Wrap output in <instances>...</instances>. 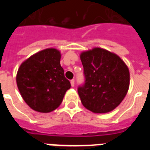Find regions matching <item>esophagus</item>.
Returning <instances> with one entry per match:
<instances>
[{
  "label": "esophagus",
  "mask_w": 150,
  "mask_h": 150,
  "mask_svg": "<svg viewBox=\"0 0 150 150\" xmlns=\"http://www.w3.org/2000/svg\"><path fill=\"white\" fill-rule=\"evenodd\" d=\"M71 87H74V86H75V80H74V79L71 80Z\"/></svg>",
  "instance_id": "esophagus-1"
}]
</instances>
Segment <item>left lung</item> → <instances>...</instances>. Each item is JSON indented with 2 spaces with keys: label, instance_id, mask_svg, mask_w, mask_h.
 Segmentation results:
<instances>
[{
  "label": "left lung",
  "instance_id": "left-lung-1",
  "mask_svg": "<svg viewBox=\"0 0 150 150\" xmlns=\"http://www.w3.org/2000/svg\"><path fill=\"white\" fill-rule=\"evenodd\" d=\"M85 83L78 88L83 105L94 113H107L119 105L129 91L130 75L125 62L115 53L95 47L83 51Z\"/></svg>",
  "mask_w": 150,
  "mask_h": 150
}]
</instances>
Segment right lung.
I'll list each match as a JSON object with an SVG mask.
<instances>
[{"label":"right lung","instance_id":"1","mask_svg":"<svg viewBox=\"0 0 150 150\" xmlns=\"http://www.w3.org/2000/svg\"><path fill=\"white\" fill-rule=\"evenodd\" d=\"M61 53L47 48L31 55L18 68L16 81L28 106L39 112L55 110L71 83L60 65Z\"/></svg>","mask_w":150,"mask_h":150}]
</instances>
